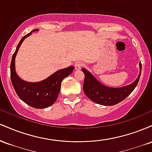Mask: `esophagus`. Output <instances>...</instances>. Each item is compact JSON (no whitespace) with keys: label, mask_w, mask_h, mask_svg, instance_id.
Returning <instances> with one entry per match:
<instances>
[{"label":"esophagus","mask_w":152,"mask_h":152,"mask_svg":"<svg viewBox=\"0 0 152 152\" xmlns=\"http://www.w3.org/2000/svg\"><path fill=\"white\" fill-rule=\"evenodd\" d=\"M82 66H83V64L80 61L76 62V64H75V69H76V70H80L82 68Z\"/></svg>","instance_id":"esophagus-1"}]
</instances>
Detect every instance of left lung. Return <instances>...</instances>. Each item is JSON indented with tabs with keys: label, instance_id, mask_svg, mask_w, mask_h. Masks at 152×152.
Instances as JSON below:
<instances>
[{
	"label": "left lung",
	"instance_id": "obj_1",
	"mask_svg": "<svg viewBox=\"0 0 152 152\" xmlns=\"http://www.w3.org/2000/svg\"><path fill=\"white\" fill-rule=\"evenodd\" d=\"M139 76L133 83L120 88H111L102 84L89 71L83 68L81 71L85 76L83 85V91L90 100L96 104L104 106L116 105L124 100L136 88L142 72L141 63H139Z\"/></svg>",
	"mask_w": 152,
	"mask_h": 152
}]
</instances>
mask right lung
I'll use <instances>...</instances> for the list:
<instances>
[{
	"mask_svg": "<svg viewBox=\"0 0 152 152\" xmlns=\"http://www.w3.org/2000/svg\"><path fill=\"white\" fill-rule=\"evenodd\" d=\"M35 29L33 31H38ZM31 32L21 38L16 50L12 56L10 63V78L17 95L23 102L36 109H44L53 105L56 101L61 90V85L64 78L67 77L74 71V66H69L57 71L45 80L32 83L22 80L17 75L15 68V58L20 45Z\"/></svg>",
	"mask_w": 152,
	"mask_h": 152,
	"instance_id": "add662e5",
	"label": "right lung"
}]
</instances>
